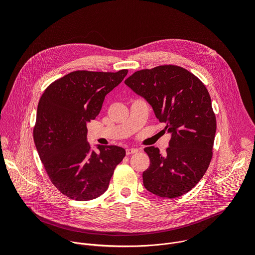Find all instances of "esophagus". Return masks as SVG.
Returning <instances> with one entry per match:
<instances>
[{
    "instance_id": "34e87169",
    "label": "esophagus",
    "mask_w": 255,
    "mask_h": 255,
    "mask_svg": "<svg viewBox=\"0 0 255 255\" xmlns=\"http://www.w3.org/2000/svg\"><path fill=\"white\" fill-rule=\"evenodd\" d=\"M138 152V149L136 148H126V154L127 155H131V154H134V153H137Z\"/></svg>"
}]
</instances>
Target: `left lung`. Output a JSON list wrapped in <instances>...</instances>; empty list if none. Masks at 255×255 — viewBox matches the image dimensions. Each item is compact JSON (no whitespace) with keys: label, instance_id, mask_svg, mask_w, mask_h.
Wrapping results in <instances>:
<instances>
[{"label":"left lung","instance_id":"left-lung-1","mask_svg":"<svg viewBox=\"0 0 255 255\" xmlns=\"http://www.w3.org/2000/svg\"><path fill=\"white\" fill-rule=\"evenodd\" d=\"M125 84L151 105L171 134L164 155L157 147L144 148L150 158L142 174L145 189L168 199L187 194L213 156L217 124L207 88L192 72L173 64L135 71Z\"/></svg>","mask_w":255,"mask_h":255}]
</instances>
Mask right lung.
Instances as JSON below:
<instances>
[{
  "label": "right lung",
  "instance_id": "1",
  "mask_svg": "<svg viewBox=\"0 0 255 255\" xmlns=\"http://www.w3.org/2000/svg\"><path fill=\"white\" fill-rule=\"evenodd\" d=\"M127 74V69L72 71L50 84L39 100L35 146L51 183L72 200L90 201L105 193L126 154L115 145H98L99 152L91 151L87 124Z\"/></svg>",
  "mask_w": 255,
  "mask_h": 255
}]
</instances>
